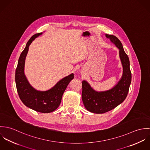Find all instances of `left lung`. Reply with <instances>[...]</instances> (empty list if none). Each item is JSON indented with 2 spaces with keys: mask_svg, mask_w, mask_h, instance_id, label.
<instances>
[{
  "mask_svg": "<svg viewBox=\"0 0 150 150\" xmlns=\"http://www.w3.org/2000/svg\"><path fill=\"white\" fill-rule=\"evenodd\" d=\"M106 36L119 48L124 71L119 83L106 92H96L86 81H83L82 99L84 105L87 110L96 114L106 112L122 103L128 95L132 80L128 56L125 52L122 43L115 36L106 35Z\"/></svg>",
  "mask_w": 150,
  "mask_h": 150,
  "instance_id": "8db88e82",
  "label": "left lung"
}]
</instances>
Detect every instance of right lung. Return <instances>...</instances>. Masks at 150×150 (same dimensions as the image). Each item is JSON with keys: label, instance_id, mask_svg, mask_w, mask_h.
<instances>
[{"label": "right lung", "instance_id": "right-lung-1", "mask_svg": "<svg viewBox=\"0 0 150 150\" xmlns=\"http://www.w3.org/2000/svg\"><path fill=\"white\" fill-rule=\"evenodd\" d=\"M42 33L33 35L27 42L26 47L20 55L16 70V84L17 90L22 103L27 107L36 111L48 113L59 107L63 93L70 81L73 79L72 73L59 81L51 89L47 91H38L29 84L24 74L25 60L29 46L32 41Z\"/></svg>", "mask_w": 150, "mask_h": 150}]
</instances>
